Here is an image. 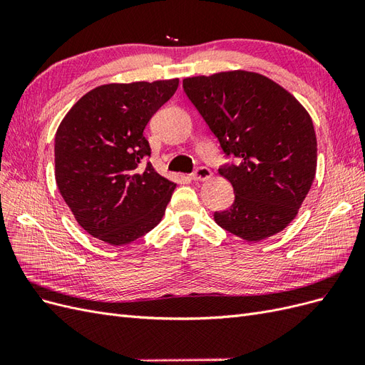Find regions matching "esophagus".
<instances>
[{"mask_svg":"<svg viewBox=\"0 0 365 365\" xmlns=\"http://www.w3.org/2000/svg\"><path fill=\"white\" fill-rule=\"evenodd\" d=\"M190 178L193 181H205L208 178H212V170H210L208 168H204V165H201V168H197L192 175Z\"/></svg>","mask_w":365,"mask_h":365,"instance_id":"34e87169","label":"esophagus"}]
</instances>
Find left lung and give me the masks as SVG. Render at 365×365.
I'll return each mask as SVG.
<instances>
[{
    "label": "left lung",
    "instance_id": "1",
    "mask_svg": "<svg viewBox=\"0 0 365 365\" xmlns=\"http://www.w3.org/2000/svg\"><path fill=\"white\" fill-rule=\"evenodd\" d=\"M184 93L217 138L219 173L235 202L215 220L248 242L277 235L297 216L317 170V137L306 109L268 77L227 71L187 77Z\"/></svg>",
    "mask_w": 365,
    "mask_h": 365
}]
</instances>
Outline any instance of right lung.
<instances>
[{
  "label": "right lung",
  "instance_id": "add662e5",
  "mask_svg": "<svg viewBox=\"0 0 365 365\" xmlns=\"http://www.w3.org/2000/svg\"><path fill=\"white\" fill-rule=\"evenodd\" d=\"M180 81L108 83L86 93L54 137L58 189L79 225L109 245H126L155 228L176 184L146 160L143 135Z\"/></svg>",
  "mask_w": 365,
  "mask_h": 365
}]
</instances>
